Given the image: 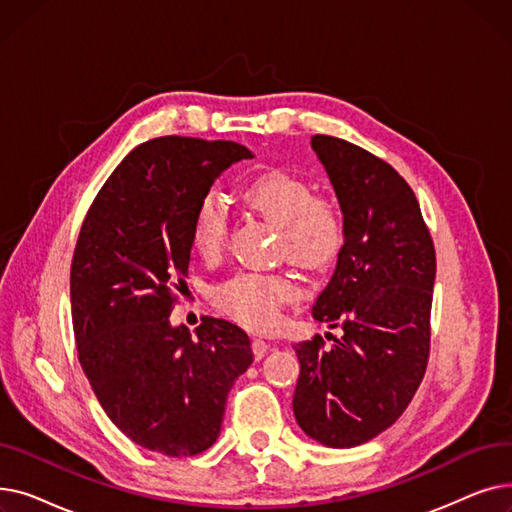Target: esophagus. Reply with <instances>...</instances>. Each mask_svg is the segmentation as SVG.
Wrapping results in <instances>:
<instances>
[{
    "label": "esophagus",
    "mask_w": 512,
    "mask_h": 512,
    "mask_svg": "<svg viewBox=\"0 0 512 512\" xmlns=\"http://www.w3.org/2000/svg\"><path fill=\"white\" fill-rule=\"evenodd\" d=\"M267 351H270V344H267L263 338H253V353H255V359L261 361Z\"/></svg>",
    "instance_id": "34e87169"
}]
</instances>
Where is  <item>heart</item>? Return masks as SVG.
<instances>
[{"instance_id":"1","label":"heart","mask_w":512,"mask_h":512,"mask_svg":"<svg viewBox=\"0 0 512 512\" xmlns=\"http://www.w3.org/2000/svg\"><path fill=\"white\" fill-rule=\"evenodd\" d=\"M251 209L261 213L282 232V249L288 259L309 270L330 265L344 247V220L334 201L315 197L307 180L288 172H267L251 180L240 193ZM228 218L222 201L207 195L191 228L197 255L211 261L226 247ZM297 288L282 276L238 274L213 290V301L230 317L251 328H274L282 303L290 301Z\"/></svg>"}]
</instances>
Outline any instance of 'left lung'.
Here are the masks:
<instances>
[{"mask_svg":"<svg viewBox=\"0 0 512 512\" xmlns=\"http://www.w3.org/2000/svg\"><path fill=\"white\" fill-rule=\"evenodd\" d=\"M344 220V247L313 317L342 338L294 346L301 373L292 411L328 448H353L409 407L427 365L436 251L411 186L369 151L311 137Z\"/></svg>","mask_w":512,"mask_h":512,"instance_id":"obj_1","label":"left lung"}]
</instances>
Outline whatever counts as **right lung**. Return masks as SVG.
Masks as SVG:
<instances>
[{
    "instance_id": "obj_1",
    "label": "right lung",
    "mask_w": 512,
    "mask_h": 512,
    "mask_svg": "<svg viewBox=\"0 0 512 512\" xmlns=\"http://www.w3.org/2000/svg\"><path fill=\"white\" fill-rule=\"evenodd\" d=\"M251 157L232 141H147L107 178L80 228L70 270L78 361L105 415L141 448L207 450L230 388L253 363L232 321L203 317L195 334L170 324L195 211L215 178Z\"/></svg>"
}]
</instances>
